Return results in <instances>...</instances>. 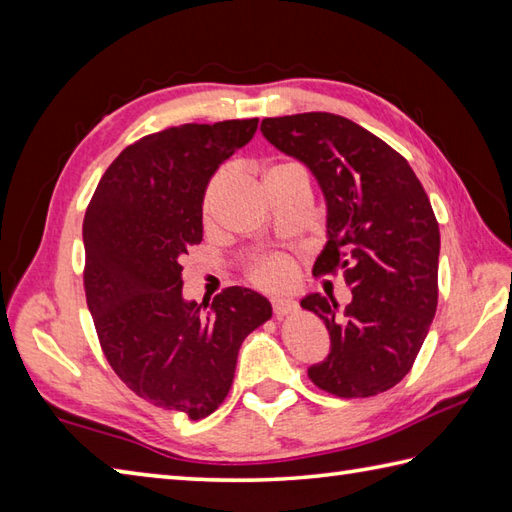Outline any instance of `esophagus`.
Returning a JSON list of instances; mask_svg holds the SVG:
<instances>
[{"mask_svg":"<svg viewBox=\"0 0 512 512\" xmlns=\"http://www.w3.org/2000/svg\"><path fill=\"white\" fill-rule=\"evenodd\" d=\"M273 310H275V317L277 319H284L288 314L297 312V303L288 299V297H281V299H273Z\"/></svg>","mask_w":512,"mask_h":512,"instance_id":"esophagus-1","label":"esophagus"}]
</instances>
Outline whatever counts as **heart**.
I'll use <instances>...</instances> for the list:
<instances>
[{"label":"heart","mask_w":512,"mask_h":512,"mask_svg":"<svg viewBox=\"0 0 512 512\" xmlns=\"http://www.w3.org/2000/svg\"><path fill=\"white\" fill-rule=\"evenodd\" d=\"M222 182H224V173H217V176H213L211 182L206 184L204 195H202L204 222H209L213 217L217 193H220V189H222ZM248 277L259 288L277 290V288L288 286L290 281L295 279V266H292V262L286 255H268V257L257 259V262L250 266Z\"/></svg>","instance_id":"b5f03b06"}]
</instances>
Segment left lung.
Wrapping results in <instances>:
<instances>
[{
  "label": "left lung",
  "instance_id": "left-lung-1",
  "mask_svg": "<svg viewBox=\"0 0 512 512\" xmlns=\"http://www.w3.org/2000/svg\"><path fill=\"white\" fill-rule=\"evenodd\" d=\"M264 136L306 162L328 200V246L314 277L343 273L352 303L301 301L325 323L328 361L308 369L319 389L369 398L405 378L438 308L440 228L409 162L350 118L306 112L264 118Z\"/></svg>",
  "mask_w": 512,
  "mask_h": 512
}]
</instances>
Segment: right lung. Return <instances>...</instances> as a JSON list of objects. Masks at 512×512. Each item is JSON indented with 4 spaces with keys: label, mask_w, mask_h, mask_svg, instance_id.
<instances>
[{
    "label": "right lung",
    "mask_w": 512,
    "mask_h": 512,
    "mask_svg": "<svg viewBox=\"0 0 512 512\" xmlns=\"http://www.w3.org/2000/svg\"><path fill=\"white\" fill-rule=\"evenodd\" d=\"M257 123H187L134 140L85 211L83 288L107 363L136 396L191 420L222 405L239 347L273 317L266 297L239 286L211 308L182 299L180 259L202 242L206 182Z\"/></svg>",
    "instance_id": "add662e5"
}]
</instances>
